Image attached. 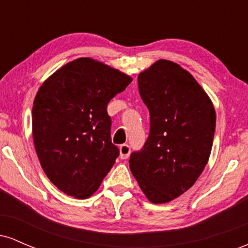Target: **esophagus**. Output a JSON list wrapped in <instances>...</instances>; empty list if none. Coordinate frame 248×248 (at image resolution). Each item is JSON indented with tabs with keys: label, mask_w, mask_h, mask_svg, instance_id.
<instances>
[{
	"label": "esophagus",
	"mask_w": 248,
	"mask_h": 248,
	"mask_svg": "<svg viewBox=\"0 0 248 248\" xmlns=\"http://www.w3.org/2000/svg\"><path fill=\"white\" fill-rule=\"evenodd\" d=\"M119 149H120V158H122V160H126V158L129 157L130 147L128 146V144H121Z\"/></svg>",
	"instance_id": "1"
}]
</instances>
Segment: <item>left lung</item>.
Instances as JSON below:
<instances>
[{
  "label": "left lung",
  "mask_w": 248,
  "mask_h": 248,
  "mask_svg": "<svg viewBox=\"0 0 248 248\" xmlns=\"http://www.w3.org/2000/svg\"><path fill=\"white\" fill-rule=\"evenodd\" d=\"M139 91L150 113V132L129 168L154 204L169 203L197 181L209 161L216 110L190 72L160 59L139 75Z\"/></svg>",
  "instance_id": "obj_1"
}]
</instances>
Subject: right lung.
<instances>
[{"mask_svg": "<svg viewBox=\"0 0 248 248\" xmlns=\"http://www.w3.org/2000/svg\"><path fill=\"white\" fill-rule=\"evenodd\" d=\"M132 77L85 57L67 62L39 87L32 138L45 175L61 191L91 197L119 156L107 105Z\"/></svg>", "mask_w": 248, "mask_h": 248, "instance_id": "obj_1", "label": "right lung"}]
</instances>
